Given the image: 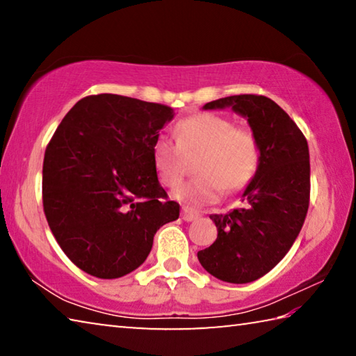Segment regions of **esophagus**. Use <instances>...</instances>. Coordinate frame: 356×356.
<instances>
[{"label":"esophagus","mask_w":356,"mask_h":356,"mask_svg":"<svg viewBox=\"0 0 356 356\" xmlns=\"http://www.w3.org/2000/svg\"><path fill=\"white\" fill-rule=\"evenodd\" d=\"M200 212H197V210H195V209H190V207H182V218L185 220V221H195V220H197L200 218Z\"/></svg>","instance_id":"1"}]
</instances>
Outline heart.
<instances>
[{
  "instance_id": "heart-1",
  "label": "heart",
  "mask_w": 356,
  "mask_h": 356,
  "mask_svg": "<svg viewBox=\"0 0 356 356\" xmlns=\"http://www.w3.org/2000/svg\"><path fill=\"white\" fill-rule=\"evenodd\" d=\"M176 143L159 138L152 146V165L165 186H176L186 170L185 156H195L200 176L172 191L188 206H207L229 193L251 184L261 163V144L254 131L236 127L234 120L212 113H200L180 120L174 129Z\"/></svg>"
}]
</instances>
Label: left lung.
<instances>
[{
	"label": "left lung",
	"instance_id": "left-lung-1",
	"mask_svg": "<svg viewBox=\"0 0 356 356\" xmlns=\"http://www.w3.org/2000/svg\"><path fill=\"white\" fill-rule=\"evenodd\" d=\"M222 108L248 120L261 144V163L243 191V206L210 215L218 236L197 259L215 278L245 284L268 273L298 237L309 207V149L297 124L265 95H231L204 105Z\"/></svg>",
	"mask_w": 356,
	"mask_h": 356
}]
</instances>
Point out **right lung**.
Segmentation results:
<instances>
[{
	"instance_id": "right-lung-1",
	"label": "right lung",
	"mask_w": 356,
	"mask_h": 356,
	"mask_svg": "<svg viewBox=\"0 0 356 356\" xmlns=\"http://www.w3.org/2000/svg\"><path fill=\"white\" fill-rule=\"evenodd\" d=\"M172 108L118 94L76 102L48 143L42 201L53 236L83 272L114 280L134 272L154 236L179 218L152 165Z\"/></svg>"
}]
</instances>
